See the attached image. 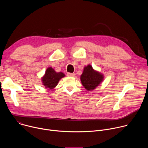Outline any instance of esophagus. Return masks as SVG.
Masks as SVG:
<instances>
[{"mask_svg": "<svg viewBox=\"0 0 148 148\" xmlns=\"http://www.w3.org/2000/svg\"><path fill=\"white\" fill-rule=\"evenodd\" d=\"M75 75V73H67V76L69 77H74Z\"/></svg>", "mask_w": 148, "mask_h": 148, "instance_id": "esophagus-1", "label": "esophagus"}]
</instances>
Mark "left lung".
<instances>
[{
    "label": "left lung",
    "instance_id": "1",
    "mask_svg": "<svg viewBox=\"0 0 148 148\" xmlns=\"http://www.w3.org/2000/svg\"><path fill=\"white\" fill-rule=\"evenodd\" d=\"M80 78L84 88L91 91L95 89L102 81L103 76L99 73L94 70L91 65H88L84 69Z\"/></svg>",
    "mask_w": 148,
    "mask_h": 148
}]
</instances>
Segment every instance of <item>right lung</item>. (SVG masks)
<instances>
[{"mask_svg":"<svg viewBox=\"0 0 148 148\" xmlns=\"http://www.w3.org/2000/svg\"><path fill=\"white\" fill-rule=\"evenodd\" d=\"M64 76V74L62 72L56 73L53 69L49 67L46 71L45 75L41 80L46 88L53 89L57 85L59 80Z\"/></svg>","mask_w":148,"mask_h":148,"instance_id":"obj_1","label":"right lung"}]
</instances>
